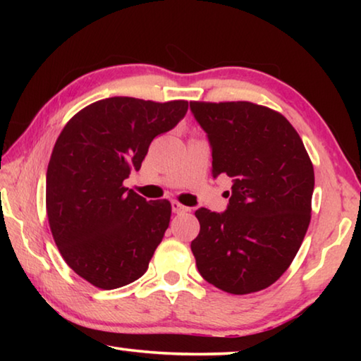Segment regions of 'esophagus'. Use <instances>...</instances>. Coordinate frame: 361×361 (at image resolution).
Returning a JSON list of instances; mask_svg holds the SVG:
<instances>
[{"label":"esophagus","mask_w":361,"mask_h":361,"mask_svg":"<svg viewBox=\"0 0 361 361\" xmlns=\"http://www.w3.org/2000/svg\"><path fill=\"white\" fill-rule=\"evenodd\" d=\"M172 210H173V213H185V212H188L189 209H188L186 205L180 204L178 200H172Z\"/></svg>","instance_id":"esophagus-1"}]
</instances>
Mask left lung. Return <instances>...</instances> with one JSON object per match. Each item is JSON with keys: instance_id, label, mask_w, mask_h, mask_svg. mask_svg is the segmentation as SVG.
Listing matches in <instances>:
<instances>
[{"instance_id": "obj_1", "label": "left lung", "mask_w": 361, "mask_h": 361, "mask_svg": "<svg viewBox=\"0 0 361 361\" xmlns=\"http://www.w3.org/2000/svg\"><path fill=\"white\" fill-rule=\"evenodd\" d=\"M212 146L213 176L232 178L226 212L195 210L191 242L200 276L231 295L277 282L310 223L314 167L285 116L252 102H191Z\"/></svg>"}]
</instances>
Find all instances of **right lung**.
<instances>
[{
  "label": "right lung",
  "instance_id": "add662e5",
  "mask_svg": "<svg viewBox=\"0 0 361 361\" xmlns=\"http://www.w3.org/2000/svg\"><path fill=\"white\" fill-rule=\"evenodd\" d=\"M186 111L185 100L111 97L82 108L60 132L46 175L49 226L66 264L97 288L142 277L166 234L169 200H146L122 183Z\"/></svg>",
  "mask_w": 361,
  "mask_h": 361
}]
</instances>
